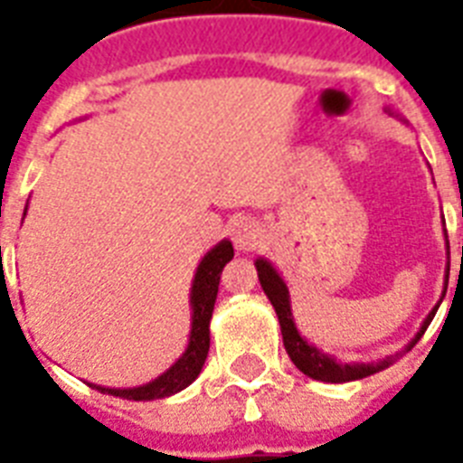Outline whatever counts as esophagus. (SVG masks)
<instances>
[{"instance_id":"1","label":"esophagus","mask_w":463,"mask_h":463,"mask_svg":"<svg viewBox=\"0 0 463 463\" xmlns=\"http://www.w3.org/2000/svg\"><path fill=\"white\" fill-rule=\"evenodd\" d=\"M261 240V225L257 218L242 216L232 223V242L240 252H252L254 247L260 245Z\"/></svg>"}]
</instances>
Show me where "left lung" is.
I'll list each match as a JSON object with an SVG mask.
<instances>
[{"instance_id": "obj_1", "label": "left lung", "mask_w": 463, "mask_h": 463, "mask_svg": "<svg viewBox=\"0 0 463 463\" xmlns=\"http://www.w3.org/2000/svg\"><path fill=\"white\" fill-rule=\"evenodd\" d=\"M257 274H260V283L267 298L274 305L276 315H279V322H281V334H283V345H286V351H288L290 360L296 363V367L300 373H305L312 380L319 382H351V380H363L367 374H374L377 370H384L389 365V360H382L380 365H363V363H353V365H341L329 355H324L322 351H317L315 345H309L300 334H298L296 324H293V312H290V296L288 288H286V283L279 274H276V269L264 260H257ZM447 274H449V269H447ZM439 307V305H438ZM438 307L432 309L428 319L423 322L420 331L416 334V338L411 341V345L418 344V338L423 336L425 329H428V324L432 322V317L438 312ZM409 345V348H411Z\"/></svg>"}]
</instances>
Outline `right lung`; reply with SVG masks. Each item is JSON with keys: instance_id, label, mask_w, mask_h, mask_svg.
Here are the masks:
<instances>
[{"instance_id": "obj_1", "label": "right lung", "mask_w": 463, "mask_h": 463, "mask_svg": "<svg viewBox=\"0 0 463 463\" xmlns=\"http://www.w3.org/2000/svg\"><path fill=\"white\" fill-rule=\"evenodd\" d=\"M232 245L228 240L218 242L196 269L194 283H192V334H189V345L184 355L175 363L167 373H163L158 380L148 382L137 389H105L90 384L93 389H100L103 394L119 396L127 402H154V399H165L199 377L203 367V360L209 355V322L216 305L218 283H221V271L228 261L232 260Z\"/></svg>"}]
</instances>
